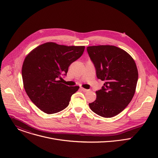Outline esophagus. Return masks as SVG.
<instances>
[{
  "label": "esophagus",
  "mask_w": 158,
  "mask_h": 158,
  "mask_svg": "<svg viewBox=\"0 0 158 158\" xmlns=\"http://www.w3.org/2000/svg\"><path fill=\"white\" fill-rule=\"evenodd\" d=\"M81 89L82 90V91H84V92H87V91H89V89H84V88H83V87H81Z\"/></svg>",
  "instance_id": "34e87169"
}]
</instances>
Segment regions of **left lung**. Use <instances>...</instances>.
Wrapping results in <instances>:
<instances>
[{
  "label": "left lung",
  "instance_id": "1",
  "mask_svg": "<svg viewBox=\"0 0 158 158\" xmlns=\"http://www.w3.org/2000/svg\"><path fill=\"white\" fill-rule=\"evenodd\" d=\"M87 51L97 77L105 81L96 92L95 101L89 106L98 115L112 118L127 106L134 95L138 79L136 64L127 52L114 46H89Z\"/></svg>",
  "mask_w": 158,
  "mask_h": 158
}]
</instances>
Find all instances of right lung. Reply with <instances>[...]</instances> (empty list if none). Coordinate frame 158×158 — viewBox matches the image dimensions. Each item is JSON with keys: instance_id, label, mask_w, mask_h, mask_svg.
Listing matches in <instances>:
<instances>
[{"instance_id": "right-lung-1", "label": "right lung", "mask_w": 158, "mask_h": 158, "mask_svg": "<svg viewBox=\"0 0 158 158\" xmlns=\"http://www.w3.org/2000/svg\"><path fill=\"white\" fill-rule=\"evenodd\" d=\"M85 46H67L46 42L31 51L22 68L25 91L31 101L48 114L68 106L79 86L69 87L59 80L83 54Z\"/></svg>"}]
</instances>
